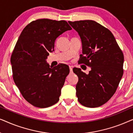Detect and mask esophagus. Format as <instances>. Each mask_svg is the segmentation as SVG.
<instances>
[{"label": "esophagus", "mask_w": 133, "mask_h": 133, "mask_svg": "<svg viewBox=\"0 0 133 133\" xmlns=\"http://www.w3.org/2000/svg\"><path fill=\"white\" fill-rule=\"evenodd\" d=\"M69 68H70V72H72V66H71V65H69Z\"/></svg>", "instance_id": "34e87169"}]
</instances>
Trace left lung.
Masks as SVG:
<instances>
[{"label":"left lung","instance_id":"8db88e82","mask_svg":"<svg viewBox=\"0 0 133 133\" xmlns=\"http://www.w3.org/2000/svg\"><path fill=\"white\" fill-rule=\"evenodd\" d=\"M78 32L82 45L80 63L91 67L87 74L73 69L79 77L76 96L83 106L96 108L105 104L115 93L123 76L124 57L113 34L94 21L68 22Z\"/></svg>","mask_w":133,"mask_h":133}]
</instances>
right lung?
Listing matches in <instances>:
<instances>
[{
	"label": "right lung",
	"instance_id": "add662e5",
	"mask_svg": "<svg viewBox=\"0 0 133 133\" xmlns=\"http://www.w3.org/2000/svg\"><path fill=\"white\" fill-rule=\"evenodd\" d=\"M67 22L37 19L22 31L11 57L12 76L24 99L38 108H47L57 102L61 89L70 72L68 65L53 68L46 63L56 39L71 30Z\"/></svg>",
	"mask_w": 133,
	"mask_h": 133
}]
</instances>
